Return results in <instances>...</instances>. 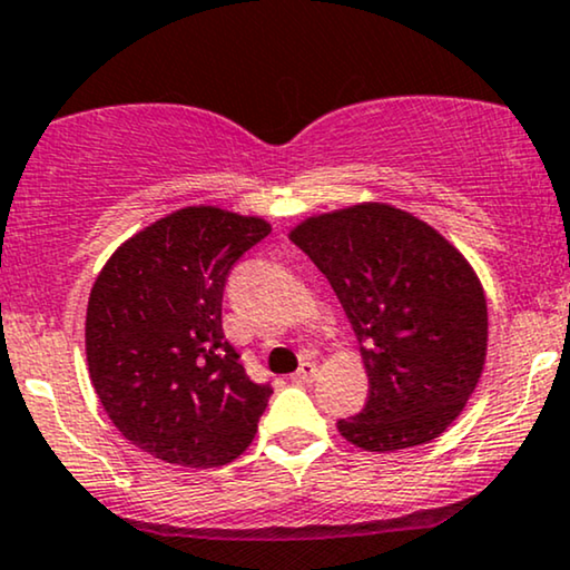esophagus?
<instances>
[{"label":"esophagus","instance_id":"1","mask_svg":"<svg viewBox=\"0 0 570 570\" xmlns=\"http://www.w3.org/2000/svg\"><path fill=\"white\" fill-rule=\"evenodd\" d=\"M315 374H318V366H315L313 361H303V363H299L297 372L292 374V380H294V382H311Z\"/></svg>","mask_w":570,"mask_h":570}]
</instances>
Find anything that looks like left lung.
I'll return each mask as SVG.
<instances>
[{
	"label": "left lung",
	"instance_id": "1",
	"mask_svg": "<svg viewBox=\"0 0 570 570\" xmlns=\"http://www.w3.org/2000/svg\"><path fill=\"white\" fill-rule=\"evenodd\" d=\"M289 238L328 278L368 374V401L340 420L366 451L430 443L462 414L489 345L485 294L441 233L390 204L299 223Z\"/></svg>",
	"mask_w": 570,
	"mask_h": 570
}]
</instances>
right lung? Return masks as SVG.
I'll use <instances>...</instances> for the list:
<instances>
[{
	"instance_id": "right-lung-1",
	"label": "right lung",
	"mask_w": 570,
	"mask_h": 570,
	"mask_svg": "<svg viewBox=\"0 0 570 570\" xmlns=\"http://www.w3.org/2000/svg\"><path fill=\"white\" fill-rule=\"evenodd\" d=\"M271 225L217 207L156 219L114 252L87 305L89 380L119 433L180 468L244 454L273 387L223 334V289Z\"/></svg>"
}]
</instances>
